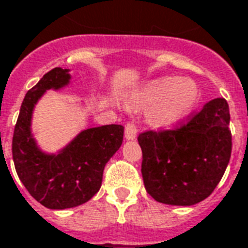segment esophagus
I'll return each mask as SVG.
<instances>
[{
	"label": "esophagus",
	"mask_w": 248,
	"mask_h": 248,
	"mask_svg": "<svg viewBox=\"0 0 248 248\" xmlns=\"http://www.w3.org/2000/svg\"><path fill=\"white\" fill-rule=\"evenodd\" d=\"M137 126L133 122H127L124 126V137L126 140H136L137 137Z\"/></svg>",
	"instance_id": "esophagus-1"
}]
</instances>
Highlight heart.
I'll return each instance as SVG.
<instances>
[{
  "instance_id": "heart-1",
  "label": "heart",
  "mask_w": 248,
  "mask_h": 248,
  "mask_svg": "<svg viewBox=\"0 0 248 248\" xmlns=\"http://www.w3.org/2000/svg\"><path fill=\"white\" fill-rule=\"evenodd\" d=\"M201 92L195 81L181 77H161L151 81L133 96L130 104L148 108V122L157 129H170L183 122L200 102Z\"/></svg>"
}]
</instances>
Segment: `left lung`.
<instances>
[{
    "label": "left lung",
    "instance_id": "1",
    "mask_svg": "<svg viewBox=\"0 0 248 248\" xmlns=\"http://www.w3.org/2000/svg\"><path fill=\"white\" fill-rule=\"evenodd\" d=\"M148 194L167 205L190 206L213 193L230 163V107L213 99L187 122L138 136Z\"/></svg>",
    "mask_w": 248,
    "mask_h": 248
}]
</instances>
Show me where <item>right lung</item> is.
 <instances>
[{
  "mask_svg": "<svg viewBox=\"0 0 248 248\" xmlns=\"http://www.w3.org/2000/svg\"><path fill=\"white\" fill-rule=\"evenodd\" d=\"M67 69L54 67L25 95L12 140L13 163L28 193L48 209L75 208L102 186L107 161L122 145L124 126L106 124L82 130L57 155L42 152L31 134L32 111L47 89L69 84Z\"/></svg>",
  "mask_w": 248,
  "mask_h": 248,
  "instance_id": "right-lung-1",
  "label": "right lung"
}]
</instances>
